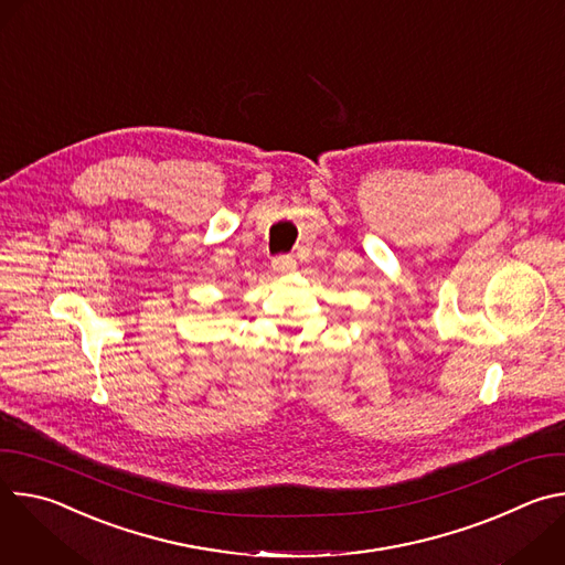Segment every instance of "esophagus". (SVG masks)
Here are the masks:
<instances>
[{"mask_svg":"<svg viewBox=\"0 0 565 565\" xmlns=\"http://www.w3.org/2000/svg\"><path fill=\"white\" fill-rule=\"evenodd\" d=\"M292 268H295V259L288 257V255H279V257L273 259V270L275 273H288Z\"/></svg>","mask_w":565,"mask_h":565,"instance_id":"obj_1","label":"esophagus"}]
</instances>
